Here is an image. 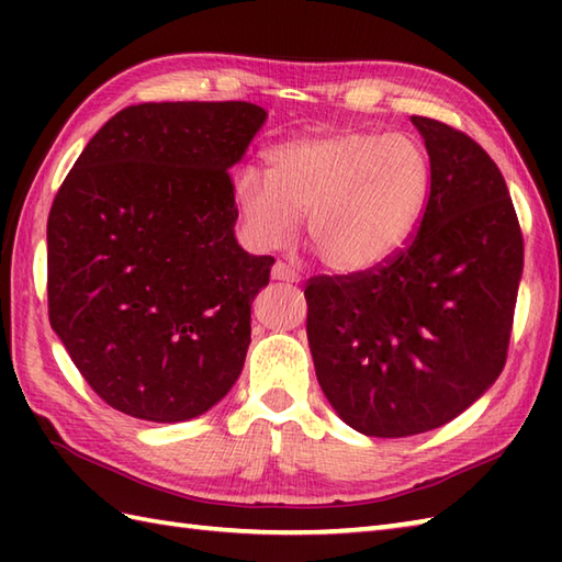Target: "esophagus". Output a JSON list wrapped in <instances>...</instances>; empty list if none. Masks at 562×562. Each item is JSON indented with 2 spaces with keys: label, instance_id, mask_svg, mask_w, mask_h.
I'll return each instance as SVG.
<instances>
[{
  "label": "esophagus",
  "instance_id": "34e87169",
  "mask_svg": "<svg viewBox=\"0 0 562 562\" xmlns=\"http://www.w3.org/2000/svg\"><path fill=\"white\" fill-rule=\"evenodd\" d=\"M270 274H272V280H280V282H300V274H296L294 268H290L288 262H282V260L274 262Z\"/></svg>",
  "mask_w": 562,
  "mask_h": 562
}]
</instances>
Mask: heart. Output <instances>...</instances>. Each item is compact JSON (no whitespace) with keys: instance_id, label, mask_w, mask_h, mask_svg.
Listing matches in <instances>:
<instances>
[{"instance_id":"obj_1","label":"heart","mask_w":562,"mask_h":562,"mask_svg":"<svg viewBox=\"0 0 562 562\" xmlns=\"http://www.w3.org/2000/svg\"><path fill=\"white\" fill-rule=\"evenodd\" d=\"M268 171H238L234 202L248 241L278 250L304 234L336 272H362L408 241L429 198L432 166L408 135L333 130L288 139L266 154Z\"/></svg>"}]
</instances>
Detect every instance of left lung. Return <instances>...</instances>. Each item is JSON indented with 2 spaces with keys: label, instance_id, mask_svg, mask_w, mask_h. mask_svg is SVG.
<instances>
[{
  "label": "left lung",
  "instance_id": "left-lung-1",
  "mask_svg": "<svg viewBox=\"0 0 562 562\" xmlns=\"http://www.w3.org/2000/svg\"><path fill=\"white\" fill-rule=\"evenodd\" d=\"M432 166L413 241L384 266L308 280L306 336L333 411L367 437L447 425L495 384L524 268L503 173L475 142L411 117Z\"/></svg>",
  "mask_w": 562,
  "mask_h": 562
}]
</instances>
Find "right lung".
Here are the masks:
<instances>
[{"label":"right lung","instance_id":"right-lung-1","mask_svg":"<svg viewBox=\"0 0 562 562\" xmlns=\"http://www.w3.org/2000/svg\"><path fill=\"white\" fill-rule=\"evenodd\" d=\"M268 113L139 103L71 166L47 217V314L99 396L149 423L207 413L236 384L272 256L238 246L229 169Z\"/></svg>","mask_w":562,"mask_h":562}]
</instances>
